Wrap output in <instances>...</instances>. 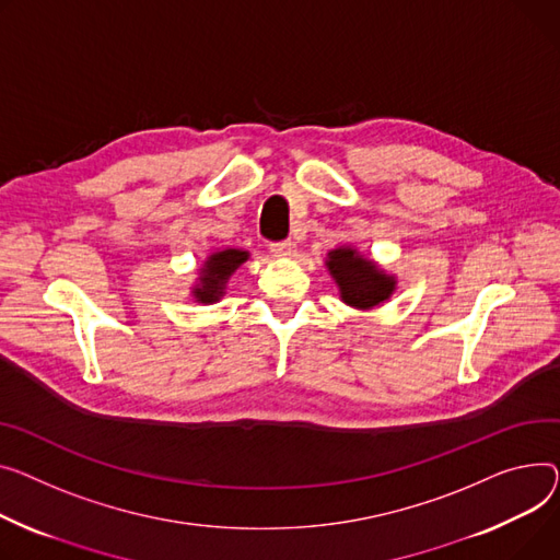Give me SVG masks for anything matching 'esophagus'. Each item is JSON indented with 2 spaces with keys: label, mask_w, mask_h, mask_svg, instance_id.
I'll use <instances>...</instances> for the list:
<instances>
[{
  "label": "esophagus",
  "mask_w": 560,
  "mask_h": 560,
  "mask_svg": "<svg viewBox=\"0 0 560 560\" xmlns=\"http://www.w3.org/2000/svg\"><path fill=\"white\" fill-rule=\"evenodd\" d=\"M270 252H272L275 256H279V258H290V256H294L296 245H294L292 241H279V243H272V245H270Z\"/></svg>",
  "instance_id": "1"
}]
</instances>
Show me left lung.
Masks as SVG:
<instances>
[{"label": "left lung", "mask_w": 560, "mask_h": 560, "mask_svg": "<svg viewBox=\"0 0 560 560\" xmlns=\"http://www.w3.org/2000/svg\"><path fill=\"white\" fill-rule=\"evenodd\" d=\"M326 268L340 288L342 302L358 311L381 306L396 290V277L387 275L353 247L330 249Z\"/></svg>", "instance_id": "obj_1"}]
</instances>
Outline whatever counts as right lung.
Listing matches in <instances>:
<instances>
[{"label":"right lung","instance_id":"1","mask_svg":"<svg viewBox=\"0 0 560 560\" xmlns=\"http://www.w3.org/2000/svg\"><path fill=\"white\" fill-rule=\"evenodd\" d=\"M249 258V252L245 249H222V252H213L205 266L200 268V279L194 288V296L196 302L200 304H213L218 302L222 292H225V285L230 281V277L245 264Z\"/></svg>","mask_w":560,"mask_h":560}]
</instances>
